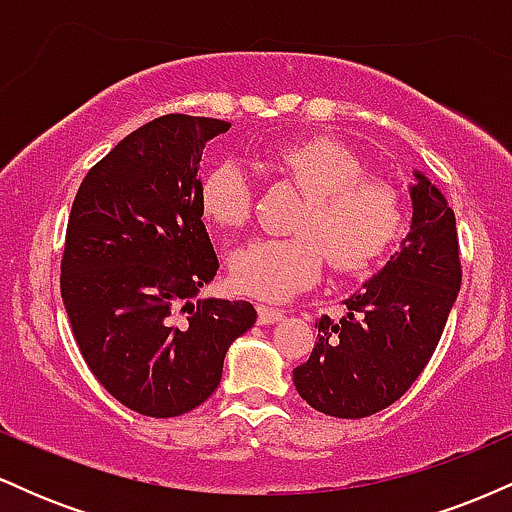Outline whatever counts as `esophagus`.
Instances as JSON below:
<instances>
[{
	"instance_id": "34e87169",
	"label": "esophagus",
	"mask_w": 512,
	"mask_h": 512,
	"mask_svg": "<svg viewBox=\"0 0 512 512\" xmlns=\"http://www.w3.org/2000/svg\"><path fill=\"white\" fill-rule=\"evenodd\" d=\"M281 317H284V310L269 308V305H257V322H260V325H274Z\"/></svg>"
}]
</instances>
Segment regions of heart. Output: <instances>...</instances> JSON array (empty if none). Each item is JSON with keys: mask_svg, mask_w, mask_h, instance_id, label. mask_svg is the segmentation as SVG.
Instances as JSON below:
<instances>
[{"mask_svg": "<svg viewBox=\"0 0 512 512\" xmlns=\"http://www.w3.org/2000/svg\"><path fill=\"white\" fill-rule=\"evenodd\" d=\"M264 166L305 190L293 216L296 233L255 238L233 250L231 281L264 301H286L320 279L325 260L337 272H361L395 243L404 223V197L390 180L363 173L349 146L327 137L274 146ZM199 209L211 226L233 231L252 214L248 170L221 161L202 178Z\"/></svg>", "mask_w": 512, "mask_h": 512, "instance_id": "1", "label": "heart"}]
</instances>
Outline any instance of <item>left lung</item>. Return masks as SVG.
<instances>
[{
	"instance_id": "8db88e82",
	"label": "left lung",
	"mask_w": 512,
	"mask_h": 512,
	"mask_svg": "<svg viewBox=\"0 0 512 512\" xmlns=\"http://www.w3.org/2000/svg\"><path fill=\"white\" fill-rule=\"evenodd\" d=\"M414 178L399 252L346 298L342 320L315 322L313 354L293 368L298 395L327 416L363 419L397 402L431 361L460 291L455 211L426 175Z\"/></svg>"
}]
</instances>
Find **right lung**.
<instances>
[{"mask_svg":"<svg viewBox=\"0 0 512 512\" xmlns=\"http://www.w3.org/2000/svg\"><path fill=\"white\" fill-rule=\"evenodd\" d=\"M214 117L163 115L86 173L64 238L60 289L81 356L117 402L170 419L207 402L223 358L255 325L248 301L199 298L219 269L199 209Z\"/></svg>","mask_w":512,"mask_h":512,"instance_id":"obj_1","label":"right lung"}]
</instances>
